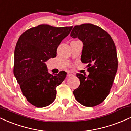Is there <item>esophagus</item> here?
<instances>
[{"instance_id":"esophagus-1","label":"esophagus","mask_w":131,"mask_h":131,"mask_svg":"<svg viewBox=\"0 0 131 131\" xmlns=\"http://www.w3.org/2000/svg\"><path fill=\"white\" fill-rule=\"evenodd\" d=\"M74 74H73V73H68L67 74V76L68 77H70V76H74Z\"/></svg>"}]
</instances>
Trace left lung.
<instances>
[{
    "label": "left lung",
    "instance_id": "left-lung-1",
    "mask_svg": "<svg viewBox=\"0 0 131 131\" xmlns=\"http://www.w3.org/2000/svg\"><path fill=\"white\" fill-rule=\"evenodd\" d=\"M70 36L83 43L81 60L89 67L88 76L76 74L80 85L73 94L81 105L92 107L106 98L112 87L118 64L115 44L108 33L92 24L75 26Z\"/></svg>",
    "mask_w": 131,
    "mask_h": 131
}]
</instances>
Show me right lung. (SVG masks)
Segmentation results:
<instances>
[{
	"mask_svg": "<svg viewBox=\"0 0 131 131\" xmlns=\"http://www.w3.org/2000/svg\"><path fill=\"white\" fill-rule=\"evenodd\" d=\"M72 28L40 25L23 33L16 43L13 74L23 94L36 107H45L55 100L56 88L67 76L65 71L50 74L46 62L56 57L57 47Z\"/></svg>",
	"mask_w": 131,
	"mask_h": 131,
	"instance_id": "1",
	"label": "right lung"
}]
</instances>
